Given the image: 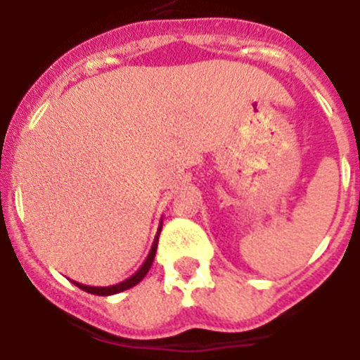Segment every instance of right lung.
Instances as JSON below:
<instances>
[{
	"instance_id": "1",
	"label": "right lung",
	"mask_w": 360,
	"mask_h": 360,
	"mask_svg": "<svg viewBox=\"0 0 360 360\" xmlns=\"http://www.w3.org/2000/svg\"><path fill=\"white\" fill-rule=\"evenodd\" d=\"M160 231H162V223H160L158 231H157V237H155L153 245H151V250H150V254H148V257H146V259H144V263L141 264L139 270H137L136 274L132 275V277L127 278V281L120 282V284H116V285H108V288H94V285L79 284V282H75V281H72V284L78 285V288L83 289V291H86V292H90V294H97V296H111V294L127 291V289H130V288H134V285H137L141 281H143L144 277H146V274H148V271H150L151 264H153L155 254H157V245H158Z\"/></svg>"
}]
</instances>
